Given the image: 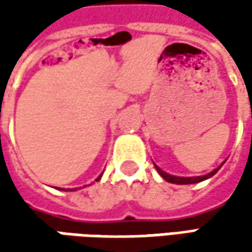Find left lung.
<instances>
[{
    "label": "left lung",
    "instance_id": "1",
    "mask_svg": "<svg viewBox=\"0 0 252 252\" xmlns=\"http://www.w3.org/2000/svg\"><path fill=\"white\" fill-rule=\"evenodd\" d=\"M156 168L158 171V174H160L162 178L165 179V181H168L171 184H179V185H185V184H196V182H200V181H205V179L210 178V177H213L216 172L219 171V168H216L215 171H212V172H209L208 175H203V177H189V178H185V177H174V175H169L167 172H164L162 169L158 168L157 165H156Z\"/></svg>",
    "mask_w": 252,
    "mask_h": 252
}]
</instances>
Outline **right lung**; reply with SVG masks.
Segmentation results:
<instances>
[{
	"instance_id": "obj_1",
	"label": "right lung",
	"mask_w": 252,
	"mask_h": 252,
	"mask_svg": "<svg viewBox=\"0 0 252 252\" xmlns=\"http://www.w3.org/2000/svg\"><path fill=\"white\" fill-rule=\"evenodd\" d=\"M99 178H101V177H98V178H96V181H99Z\"/></svg>"
}]
</instances>
